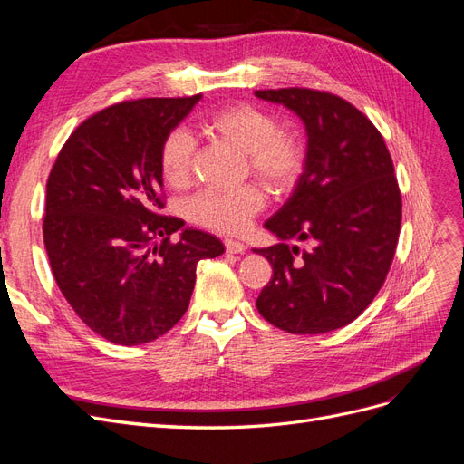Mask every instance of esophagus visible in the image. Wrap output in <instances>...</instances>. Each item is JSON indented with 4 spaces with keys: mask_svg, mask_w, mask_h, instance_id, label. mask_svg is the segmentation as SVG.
Returning <instances> with one entry per match:
<instances>
[{
    "mask_svg": "<svg viewBox=\"0 0 464 464\" xmlns=\"http://www.w3.org/2000/svg\"><path fill=\"white\" fill-rule=\"evenodd\" d=\"M224 247H227L228 254H244L246 251V246L237 240H227L224 242Z\"/></svg>",
    "mask_w": 464,
    "mask_h": 464,
    "instance_id": "34e87169",
    "label": "esophagus"
}]
</instances>
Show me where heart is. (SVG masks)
Listing matches in <instances>:
<instances>
[{
	"instance_id": "heart-1",
	"label": "heart",
	"mask_w": 464,
	"mask_h": 464,
	"mask_svg": "<svg viewBox=\"0 0 464 464\" xmlns=\"http://www.w3.org/2000/svg\"><path fill=\"white\" fill-rule=\"evenodd\" d=\"M203 131L242 150L251 174L273 193L288 191L304 172L305 147L302 139L292 131L278 130V120L271 111L251 104L227 106L203 121ZM193 150V137L186 130H174L164 139L160 168L172 188L189 181ZM263 203V193L256 186L234 191L205 189L191 199L189 215L201 227L236 234L247 228Z\"/></svg>"
}]
</instances>
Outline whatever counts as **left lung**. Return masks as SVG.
Instances as JSON below:
<instances>
[{"label": "left lung", "mask_w": 464, "mask_h": 464, "mask_svg": "<svg viewBox=\"0 0 464 464\" xmlns=\"http://www.w3.org/2000/svg\"><path fill=\"white\" fill-rule=\"evenodd\" d=\"M296 114L307 135L304 172L265 222L278 244L254 249L273 266L257 310L294 334L354 321L383 286L399 242L402 203L382 133L341 96L312 89L256 91ZM305 241V248L285 239Z\"/></svg>", "instance_id": "1"}]
</instances>
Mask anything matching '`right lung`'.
Masks as SVG:
<instances>
[{
    "label": "right lung",
    "mask_w": 464,
    "mask_h": 464,
    "mask_svg": "<svg viewBox=\"0 0 464 464\" xmlns=\"http://www.w3.org/2000/svg\"><path fill=\"white\" fill-rule=\"evenodd\" d=\"M201 98L104 108L69 135L50 172L44 246L53 278L82 323L114 344L170 331L188 310L198 263L224 254L217 236L160 215L162 143Z\"/></svg>",
    "instance_id": "1"
}]
</instances>
